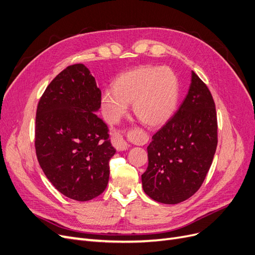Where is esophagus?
Returning a JSON list of instances; mask_svg holds the SVG:
<instances>
[{
    "mask_svg": "<svg viewBox=\"0 0 255 255\" xmlns=\"http://www.w3.org/2000/svg\"><path fill=\"white\" fill-rule=\"evenodd\" d=\"M112 144L117 150H125L128 146L127 140L119 134L114 135L112 137Z\"/></svg>",
    "mask_w": 255,
    "mask_h": 255,
    "instance_id": "esophagus-1",
    "label": "esophagus"
}]
</instances>
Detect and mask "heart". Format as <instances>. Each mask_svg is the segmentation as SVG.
Returning a JSON list of instances; mask_svg holds the SVG:
<instances>
[{
    "instance_id": "b5f03b06",
    "label": "heart",
    "mask_w": 255,
    "mask_h": 255,
    "mask_svg": "<svg viewBox=\"0 0 255 255\" xmlns=\"http://www.w3.org/2000/svg\"><path fill=\"white\" fill-rule=\"evenodd\" d=\"M178 97V79L169 68L140 66L117 76L113 91L107 90L101 97V111L108 124L116 125L133 104L142 124L158 128L171 117Z\"/></svg>"
}]
</instances>
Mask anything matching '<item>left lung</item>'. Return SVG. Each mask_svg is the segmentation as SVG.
<instances>
[{
  "mask_svg": "<svg viewBox=\"0 0 255 255\" xmlns=\"http://www.w3.org/2000/svg\"><path fill=\"white\" fill-rule=\"evenodd\" d=\"M217 145L215 101L192 71L185 99L147 146L148 166L141 176L144 192L163 204L189 199L204 182Z\"/></svg>",
  "mask_w": 255,
  "mask_h": 255,
  "instance_id": "1",
  "label": "left lung"
}]
</instances>
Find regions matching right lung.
Returning a JSON list of instances; mask_svg holds the SVG:
<instances>
[{
    "label": "right lung",
    "mask_w": 255,
    "mask_h": 255,
    "mask_svg": "<svg viewBox=\"0 0 255 255\" xmlns=\"http://www.w3.org/2000/svg\"><path fill=\"white\" fill-rule=\"evenodd\" d=\"M101 91L90 70L76 64L63 70L40 97L35 118V150L40 167L64 196L85 202L101 195L116 149L96 113Z\"/></svg>",
    "instance_id": "add662e5"
}]
</instances>
